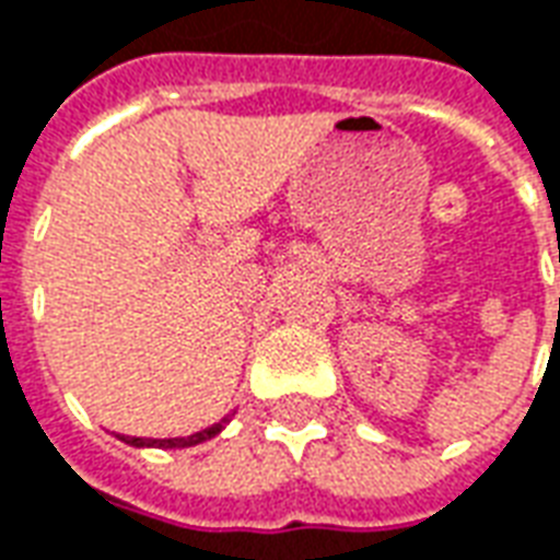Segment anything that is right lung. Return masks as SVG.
Segmentation results:
<instances>
[{
	"label": "right lung",
	"instance_id": "1",
	"mask_svg": "<svg viewBox=\"0 0 560 560\" xmlns=\"http://www.w3.org/2000/svg\"><path fill=\"white\" fill-rule=\"evenodd\" d=\"M230 416H224L221 422L209 424V428H203V431H197V434H191V436H167V440H153V436L117 434V440H124L126 445H136V448H188V445H200V443H206V440H212V436L221 434L226 424H230Z\"/></svg>",
	"mask_w": 560,
	"mask_h": 560
}]
</instances>
